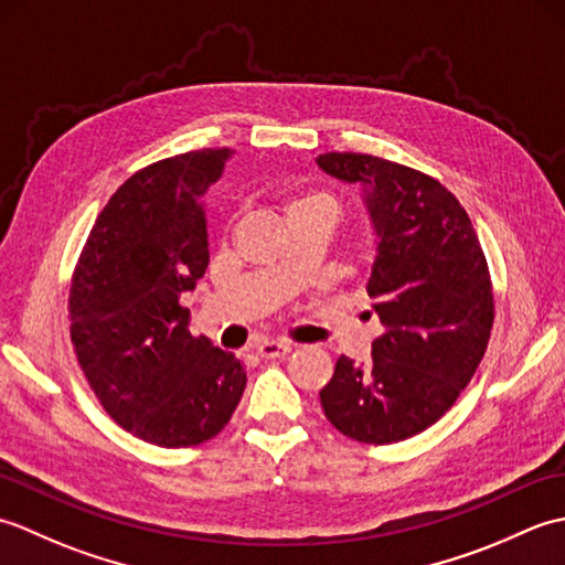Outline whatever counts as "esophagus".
Here are the masks:
<instances>
[{
	"label": "esophagus",
	"mask_w": 565,
	"mask_h": 565,
	"mask_svg": "<svg viewBox=\"0 0 565 565\" xmlns=\"http://www.w3.org/2000/svg\"><path fill=\"white\" fill-rule=\"evenodd\" d=\"M294 347L289 342H271V340H264L257 344V354L262 359H284L289 354Z\"/></svg>",
	"instance_id": "34e87169"
}]
</instances>
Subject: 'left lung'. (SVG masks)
<instances>
[{
    "label": "left lung",
    "instance_id": "left-lung-1",
    "mask_svg": "<svg viewBox=\"0 0 565 565\" xmlns=\"http://www.w3.org/2000/svg\"><path fill=\"white\" fill-rule=\"evenodd\" d=\"M316 162L364 189L379 237L366 291L386 328L366 364L338 359L322 411L356 441H403L449 411L486 354L495 310L481 239L437 179L362 152Z\"/></svg>",
    "mask_w": 565,
    "mask_h": 565
}]
</instances>
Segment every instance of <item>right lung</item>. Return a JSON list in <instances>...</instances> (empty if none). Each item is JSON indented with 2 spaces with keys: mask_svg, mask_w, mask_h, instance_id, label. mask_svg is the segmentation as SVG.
Here are the masks:
<instances>
[{
  "mask_svg": "<svg viewBox=\"0 0 565 565\" xmlns=\"http://www.w3.org/2000/svg\"><path fill=\"white\" fill-rule=\"evenodd\" d=\"M233 150H194L116 189L84 243L70 286V338L104 411L154 447L218 435L243 398L235 354L189 332L179 303L209 267L201 196Z\"/></svg>",
  "mask_w": 565,
  "mask_h": 565,
  "instance_id": "obj_1",
  "label": "right lung"
}]
</instances>
